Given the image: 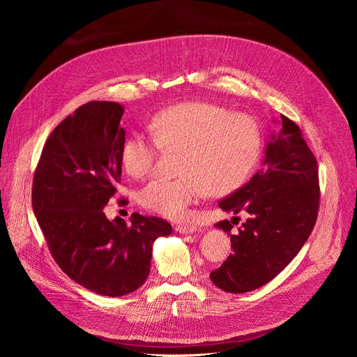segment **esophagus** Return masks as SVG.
Masks as SVG:
<instances>
[{
    "label": "esophagus",
    "instance_id": "esophagus-1",
    "mask_svg": "<svg viewBox=\"0 0 357 357\" xmlns=\"http://www.w3.org/2000/svg\"><path fill=\"white\" fill-rule=\"evenodd\" d=\"M175 230L181 234H193L197 231V227L196 226H190V225H181V226H176Z\"/></svg>",
    "mask_w": 357,
    "mask_h": 357
}]
</instances>
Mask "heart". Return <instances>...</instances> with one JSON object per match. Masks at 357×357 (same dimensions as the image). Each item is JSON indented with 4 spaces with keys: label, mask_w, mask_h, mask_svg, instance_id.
Returning <instances> with one entry per match:
<instances>
[{
    "label": "heart",
    "mask_w": 357,
    "mask_h": 357,
    "mask_svg": "<svg viewBox=\"0 0 357 357\" xmlns=\"http://www.w3.org/2000/svg\"><path fill=\"white\" fill-rule=\"evenodd\" d=\"M152 138L132 134L123 145L121 162L134 178L151 172L160 151L176 152L175 179H154L139 192L142 208L172 220L188 216L205 195L236 190L257 162L260 130L251 117L229 113L206 101H186L161 110L149 124Z\"/></svg>",
    "instance_id": "heart-1"
}]
</instances>
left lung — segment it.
I'll return each instance as SVG.
<instances>
[{
    "label": "left lung",
    "mask_w": 357,
    "mask_h": 357,
    "mask_svg": "<svg viewBox=\"0 0 357 357\" xmlns=\"http://www.w3.org/2000/svg\"><path fill=\"white\" fill-rule=\"evenodd\" d=\"M226 212L248 219L231 234L233 225L215 226L230 236L233 254L215 271L212 282L231 294L263 287L277 277L308 240L319 211L318 162L299 127L281 114L271 134L261 169L219 202Z\"/></svg>",
    "instance_id": "obj_1"
}]
</instances>
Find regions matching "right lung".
<instances>
[{
    "label": "right lung",
    "mask_w": 357,
    "mask_h": 357,
    "mask_svg": "<svg viewBox=\"0 0 357 357\" xmlns=\"http://www.w3.org/2000/svg\"><path fill=\"white\" fill-rule=\"evenodd\" d=\"M124 107L89 101L49 135L33 175L32 208L54 260L73 281L105 296L139 288L152 244L171 225L134 213L109 220L103 208L121 179Z\"/></svg>",
    "instance_id": "1"
}]
</instances>
